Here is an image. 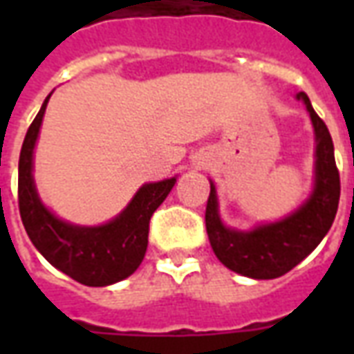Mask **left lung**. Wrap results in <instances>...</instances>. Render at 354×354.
I'll return each mask as SVG.
<instances>
[{"label": "left lung", "instance_id": "1", "mask_svg": "<svg viewBox=\"0 0 354 354\" xmlns=\"http://www.w3.org/2000/svg\"><path fill=\"white\" fill-rule=\"evenodd\" d=\"M305 104L315 129V187L309 199L281 222L263 223L252 231L225 227L218 214L216 187L210 184L207 201V233L216 258L223 266L250 279H277L305 260L319 246L334 223L339 205V172L334 144L324 121L313 109L305 93L296 96Z\"/></svg>", "mask_w": 354, "mask_h": 354}]
</instances>
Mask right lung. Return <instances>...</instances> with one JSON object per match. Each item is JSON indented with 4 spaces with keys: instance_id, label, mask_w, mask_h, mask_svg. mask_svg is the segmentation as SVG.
Instances as JSON below:
<instances>
[{
    "instance_id": "right-lung-1",
    "label": "right lung",
    "mask_w": 354,
    "mask_h": 354,
    "mask_svg": "<svg viewBox=\"0 0 354 354\" xmlns=\"http://www.w3.org/2000/svg\"><path fill=\"white\" fill-rule=\"evenodd\" d=\"M49 98L50 94L30 124L20 149V218L30 241L50 266L85 286H108L138 269L146 256L149 220L174 187L176 178L144 184L129 207L104 225L83 227L57 218L41 203L32 176L34 147Z\"/></svg>"
}]
</instances>
